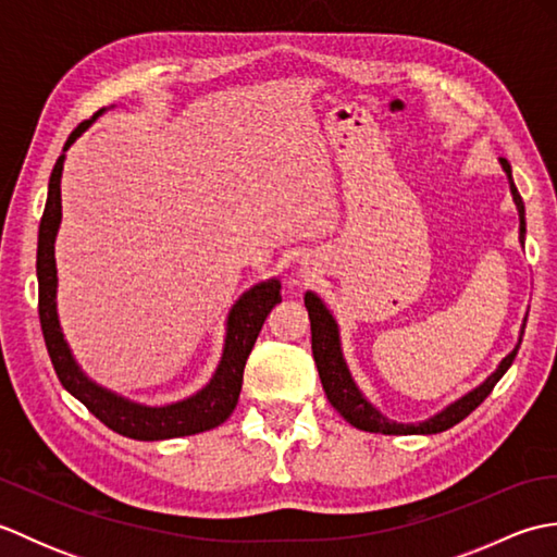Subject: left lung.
Returning a JSON list of instances; mask_svg holds the SVG:
<instances>
[{
    "label": "left lung",
    "instance_id": "obj_1",
    "mask_svg": "<svg viewBox=\"0 0 557 557\" xmlns=\"http://www.w3.org/2000/svg\"><path fill=\"white\" fill-rule=\"evenodd\" d=\"M503 170L507 172V180H510V191L519 210V242L524 244V234H527V220H524V200L519 196L515 180H512V170L510 162L505 158H500ZM306 309H309V318H311V349H313V359L318 366V375H321V383L325 395L330 399L342 417H345L354 429L366 431V433H383V435H431V433H443L447 429H453L455 423H459L461 419H467L471 411H474L483 399H486L495 383L500 381L505 375V371L510 369L517 349L512 354H507L503 359V363L498 366L486 383L479 385L476 389H471L469 395H465L461 399H457L455 405H449L447 409H443L441 413H435L433 419L423 421V423H395L385 419L381 411L373 409L369 401L363 399V395L359 393V387L354 385L349 369L345 359H342V349H339V335H337V323L335 318L330 315V311L323 306V301L315 297L313 292H306L304 297ZM527 327V321H524ZM519 345H522V337H519Z\"/></svg>",
    "mask_w": 557,
    "mask_h": 557
}]
</instances>
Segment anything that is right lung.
<instances>
[{"instance_id": "add662e5", "label": "right lung", "mask_w": 557, "mask_h": 557, "mask_svg": "<svg viewBox=\"0 0 557 557\" xmlns=\"http://www.w3.org/2000/svg\"><path fill=\"white\" fill-rule=\"evenodd\" d=\"M92 120L96 116L81 122L71 132L64 150L86 132ZM62 168L64 156H59L50 176V188H47V203L38 232V313L47 354H50L59 383L78 401H83L92 417L100 419L108 429L134 437V441H168V437H182L215 429V425L230 419L236 401H239L248 354H251L256 345V337L268 313L282 301L280 282L270 280L263 282V285H256L234 304L227 321V339H224L222 361L212 381L198 395L168 407H140L124 397L108 393V389L90 383L78 371L57 321L54 236L59 222H62V186H59V182H62Z\"/></svg>"}]
</instances>
